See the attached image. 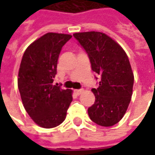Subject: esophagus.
<instances>
[{
	"label": "esophagus",
	"mask_w": 155,
	"mask_h": 155,
	"mask_svg": "<svg viewBox=\"0 0 155 155\" xmlns=\"http://www.w3.org/2000/svg\"><path fill=\"white\" fill-rule=\"evenodd\" d=\"M83 91H84V90H83V89H80V90H75V91H74V92H75V94H77V95H80V94H81V93L83 92Z\"/></svg>",
	"instance_id": "obj_1"
}]
</instances>
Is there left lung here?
Here are the masks:
<instances>
[{"mask_svg": "<svg viewBox=\"0 0 155 155\" xmlns=\"http://www.w3.org/2000/svg\"><path fill=\"white\" fill-rule=\"evenodd\" d=\"M73 35L87 53L92 71L101 76L98 88L92 89L95 101L88 109L89 116L99 125L113 126L123 118L131 101L134 74L129 58L120 45L104 33Z\"/></svg>", "mask_w": 155, "mask_h": 155, "instance_id": "obj_1", "label": "left lung"}]
</instances>
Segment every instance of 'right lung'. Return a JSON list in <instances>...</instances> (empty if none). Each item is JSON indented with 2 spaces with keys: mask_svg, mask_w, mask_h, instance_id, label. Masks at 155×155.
Returning a JSON list of instances; mask_svg holds the SVG:
<instances>
[{
  "mask_svg": "<svg viewBox=\"0 0 155 155\" xmlns=\"http://www.w3.org/2000/svg\"><path fill=\"white\" fill-rule=\"evenodd\" d=\"M72 35L47 33L35 41L23 54L18 88L25 110L39 126L50 129L66 117L72 91L53 84L59 54Z\"/></svg>",
  "mask_w": 155,
  "mask_h": 155,
  "instance_id": "add662e5",
  "label": "right lung"
}]
</instances>
